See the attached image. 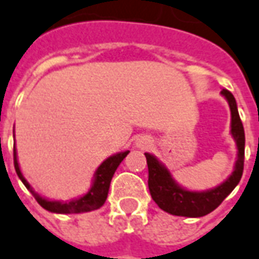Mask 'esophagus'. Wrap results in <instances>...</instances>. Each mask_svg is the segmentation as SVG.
I'll return each instance as SVG.
<instances>
[{
    "instance_id": "34e87169",
    "label": "esophagus",
    "mask_w": 259,
    "mask_h": 259,
    "mask_svg": "<svg viewBox=\"0 0 259 259\" xmlns=\"http://www.w3.org/2000/svg\"><path fill=\"white\" fill-rule=\"evenodd\" d=\"M146 144H147V143H146V142H142V146H146Z\"/></svg>"
}]
</instances>
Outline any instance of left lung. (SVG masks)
<instances>
[{
	"label": "left lung",
	"mask_w": 259,
	"mask_h": 259,
	"mask_svg": "<svg viewBox=\"0 0 259 259\" xmlns=\"http://www.w3.org/2000/svg\"><path fill=\"white\" fill-rule=\"evenodd\" d=\"M226 99L229 101L231 111V135L236 139L238 148V158L236 161L234 172L230 178L226 180L214 189L205 192H191L178 186L168 169L161 165L151 154L146 153L148 167V189L151 198L160 209L175 216H185V218H200L213 211L224 199L231 193L241 180L244 169V146H245V135H244L243 122L240 119L237 111L236 99L229 90H222Z\"/></svg>",
	"instance_id": "obj_1"
}]
</instances>
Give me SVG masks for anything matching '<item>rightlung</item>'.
<instances>
[{"mask_svg":"<svg viewBox=\"0 0 259 259\" xmlns=\"http://www.w3.org/2000/svg\"><path fill=\"white\" fill-rule=\"evenodd\" d=\"M129 154V151H123V153H119L116 155H112L108 160H105L97 169L95 172V181H94V185L85 193L84 196L71 200V202H53V200H48V199L40 198L37 193L32 189V186L29 185L28 181L23 178L22 172L19 169L18 165V160H16V151L14 147V165H15V171L18 174V177L21 178L23 182V185L28 188L30 193L35 196L37 200V203L49 211H53V213H82V211H91L97 210L101 206L104 205L105 200L108 198V192H109V185H111L112 177L116 171V168L119 167V164L123 161L126 155Z\"/></svg>","mask_w":259,"mask_h":259,"instance_id":"obj_1","label":"right lung"}]
</instances>
